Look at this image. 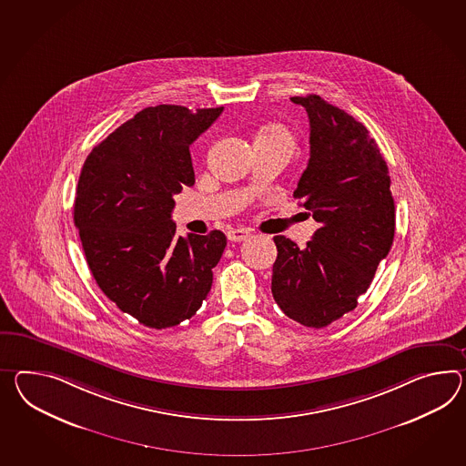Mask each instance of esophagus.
I'll return each instance as SVG.
<instances>
[{"mask_svg": "<svg viewBox=\"0 0 466 466\" xmlns=\"http://www.w3.org/2000/svg\"><path fill=\"white\" fill-rule=\"evenodd\" d=\"M249 236L250 232L249 230H246V228H228V240H232V242L246 240Z\"/></svg>", "mask_w": 466, "mask_h": 466, "instance_id": "34e87169", "label": "esophagus"}]
</instances>
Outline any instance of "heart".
Instances as JSON below:
<instances>
[{
	"label": "heart",
	"instance_id": "b5f03b06",
	"mask_svg": "<svg viewBox=\"0 0 466 466\" xmlns=\"http://www.w3.org/2000/svg\"><path fill=\"white\" fill-rule=\"evenodd\" d=\"M259 137H283V139H289V141H291V137H289V135H288V131H286L284 127H279V126H273V127H268L266 131H262Z\"/></svg>",
	"mask_w": 466,
	"mask_h": 466
}]
</instances>
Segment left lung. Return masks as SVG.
Here are the masks:
<instances>
[{
  "label": "left lung",
  "instance_id": "1",
  "mask_svg": "<svg viewBox=\"0 0 466 466\" xmlns=\"http://www.w3.org/2000/svg\"><path fill=\"white\" fill-rule=\"evenodd\" d=\"M291 101L309 119V159L293 195L319 228L305 249L274 238L271 291L286 317L323 329L369 289L394 240L396 207L386 159L367 127L317 94Z\"/></svg>",
  "mask_w": 466,
  "mask_h": 466
}]
</instances>
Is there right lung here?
Wrapping results in <instances>:
<instances>
[{
    "instance_id": "right-lung-1",
    "label": "right lung",
    "mask_w": 466,
    "mask_h": 466,
    "mask_svg": "<svg viewBox=\"0 0 466 466\" xmlns=\"http://www.w3.org/2000/svg\"><path fill=\"white\" fill-rule=\"evenodd\" d=\"M224 107L159 104L119 126L80 171L74 224L92 276L116 307L170 329L202 307L228 246L220 230L175 238V195L195 183L190 145Z\"/></svg>"
}]
</instances>
